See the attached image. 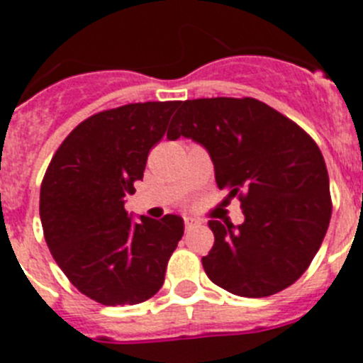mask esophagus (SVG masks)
Listing matches in <instances>:
<instances>
[{
  "mask_svg": "<svg viewBox=\"0 0 363 363\" xmlns=\"http://www.w3.org/2000/svg\"><path fill=\"white\" fill-rule=\"evenodd\" d=\"M200 225V220H196V218H185V229L187 230H191V229H194V227H198Z\"/></svg>",
  "mask_w": 363,
  "mask_h": 363,
  "instance_id": "obj_1",
  "label": "esophagus"
}]
</instances>
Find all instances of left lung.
<instances>
[{
  "instance_id": "obj_1",
  "label": "left lung",
  "mask_w": 363,
  "mask_h": 363,
  "mask_svg": "<svg viewBox=\"0 0 363 363\" xmlns=\"http://www.w3.org/2000/svg\"><path fill=\"white\" fill-rule=\"evenodd\" d=\"M207 149L220 189L238 196L242 225L211 220L201 258L221 289L264 298L293 285L318 252L331 220L329 174L313 138L255 98L187 99L167 138Z\"/></svg>"
}]
</instances>
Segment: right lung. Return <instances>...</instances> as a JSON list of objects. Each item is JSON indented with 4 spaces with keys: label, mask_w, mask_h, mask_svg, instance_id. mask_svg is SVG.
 <instances>
[{
    "label": "right lung",
    "mask_w": 363,
    "mask_h": 363,
    "mask_svg": "<svg viewBox=\"0 0 363 363\" xmlns=\"http://www.w3.org/2000/svg\"><path fill=\"white\" fill-rule=\"evenodd\" d=\"M179 101L129 104L86 118L50 160L40 191L45 242L70 284L104 306H134L162 289L184 220L125 211L147 156Z\"/></svg>",
    "instance_id": "obj_1"
}]
</instances>
